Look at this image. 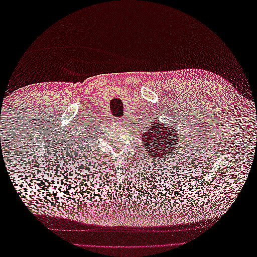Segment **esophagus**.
Masks as SVG:
<instances>
[{
  "instance_id": "esophagus-1",
  "label": "esophagus",
  "mask_w": 257,
  "mask_h": 257,
  "mask_svg": "<svg viewBox=\"0 0 257 257\" xmlns=\"http://www.w3.org/2000/svg\"><path fill=\"white\" fill-rule=\"evenodd\" d=\"M116 121L119 122V123H124V122H125V119H124V118H123V119H122V118H121V119H116Z\"/></svg>"
}]
</instances>
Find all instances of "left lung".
Wrapping results in <instances>:
<instances>
[{
	"label": "left lung",
	"mask_w": 257,
	"mask_h": 257,
	"mask_svg": "<svg viewBox=\"0 0 257 257\" xmlns=\"http://www.w3.org/2000/svg\"><path fill=\"white\" fill-rule=\"evenodd\" d=\"M178 131L174 127L163 125L161 122L157 121L155 124H151L147 132L144 133L141 140L144 141L148 153L153 157H164L170 156L173 153V150L178 148L179 141L176 140Z\"/></svg>",
	"instance_id": "obj_1"
}]
</instances>
